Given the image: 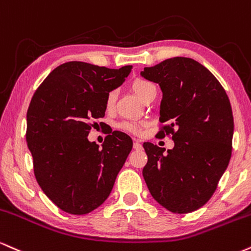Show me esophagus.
Here are the masks:
<instances>
[{"mask_svg": "<svg viewBox=\"0 0 251 251\" xmlns=\"http://www.w3.org/2000/svg\"><path fill=\"white\" fill-rule=\"evenodd\" d=\"M134 149H135V150L142 149V144L138 142V141H136V142H134Z\"/></svg>", "mask_w": 251, "mask_h": 251, "instance_id": "1", "label": "esophagus"}]
</instances>
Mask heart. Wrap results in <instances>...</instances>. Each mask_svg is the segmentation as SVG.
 Wrapping results in <instances>:
<instances>
[{"instance_id": "obj_1", "label": "heart", "mask_w": 251, "mask_h": 251, "mask_svg": "<svg viewBox=\"0 0 251 251\" xmlns=\"http://www.w3.org/2000/svg\"><path fill=\"white\" fill-rule=\"evenodd\" d=\"M131 89L135 94H136L138 99L143 100L149 93H151L152 90H156V88L151 82L148 81V79L137 77L131 82ZM114 102H115V93L114 91H110V93L107 95V101H105V103H107V107L108 108L113 107ZM120 128L126 131L132 132V134H140V132L142 131L143 125L142 123H135V122H123L120 125Z\"/></svg>"}]
</instances>
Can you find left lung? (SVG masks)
<instances>
[{"label":"left lung","instance_id":"left-lung-1","mask_svg":"<svg viewBox=\"0 0 251 251\" xmlns=\"http://www.w3.org/2000/svg\"><path fill=\"white\" fill-rule=\"evenodd\" d=\"M141 76L160 85V135H173L167 150L144 142L143 177L151 196L172 213L187 214L213 196L231 157L234 117L225 89L204 66L173 57L144 68Z\"/></svg>","mask_w":251,"mask_h":251}]
</instances>
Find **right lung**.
<instances>
[{"label":"right lung","mask_w":251,"mask_h":251,"mask_svg":"<svg viewBox=\"0 0 251 251\" xmlns=\"http://www.w3.org/2000/svg\"><path fill=\"white\" fill-rule=\"evenodd\" d=\"M131 68L67 62L32 96L25 138L35 177L66 213L84 215L99 208L131 151L132 140L122 131L107 136L102 148L88 140L94 121L104 116L107 95L125 82Z\"/></svg>","instance_id":"add662e5"}]
</instances>
